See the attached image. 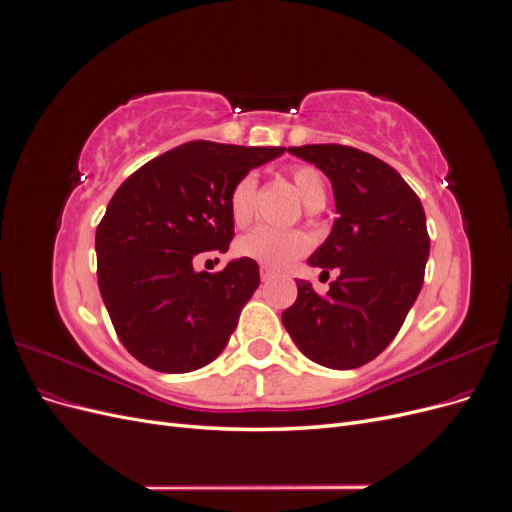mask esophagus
Listing matches in <instances>:
<instances>
[{
	"label": "esophagus",
	"mask_w": 512,
	"mask_h": 512,
	"mask_svg": "<svg viewBox=\"0 0 512 512\" xmlns=\"http://www.w3.org/2000/svg\"><path fill=\"white\" fill-rule=\"evenodd\" d=\"M273 275H275V271H273V269H269V267H260V280H262V282L271 280Z\"/></svg>",
	"instance_id": "34e87169"
}]
</instances>
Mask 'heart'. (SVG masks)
<instances>
[{
    "label": "heart",
    "instance_id": "1",
    "mask_svg": "<svg viewBox=\"0 0 512 512\" xmlns=\"http://www.w3.org/2000/svg\"><path fill=\"white\" fill-rule=\"evenodd\" d=\"M288 177L301 194L307 209L318 211L327 200V181L318 168L309 164H297L288 170ZM256 179L252 175L241 177L228 194V211L235 226H247L254 215ZM235 250L239 256L252 258L265 267H286L294 258L307 250V239L297 230H275L269 226H258L243 235Z\"/></svg>",
    "mask_w": 512,
    "mask_h": 512
}]
</instances>
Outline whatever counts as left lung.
<instances>
[{
    "label": "left lung",
    "instance_id": "left-lung-1",
    "mask_svg": "<svg viewBox=\"0 0 512 512\" xmlns=\"http://www.w3.org/2000/svg\"><path fill=\"white\" fill-rule=\"evenodd\" d=\"M288 151L318 166L333 185L337 220L307 262L339 275L327 294L299 280L297 301L282 322L314 363L361 367L393 342L423 288L429 258L423 205L397 170L371 153L346 145Z\"/></svg>",
    "mask_w": 512,
    "mask_h": 512
}]
</instances>
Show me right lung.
<instances>
[{
	"label": "right lung",
	"mask_w": 512,
	"mask_h": 512,
	"mask_svg": "<svg viewBox=\"0 0 512 512\" xmlns=\"http://www.w3.org/2000/svg\"><path fill=\"white\" fill-rule=\"evenodd\" d=\"M284 147L194 141L136 170L96 230L98 286L121 344L143 365L185 374L211 363L260 284L258 262L237 258L196 271L200 252H226L235 237L228 194Z\"/></svg>",
	"instance_id": "add662e5"
}]
</instances>
